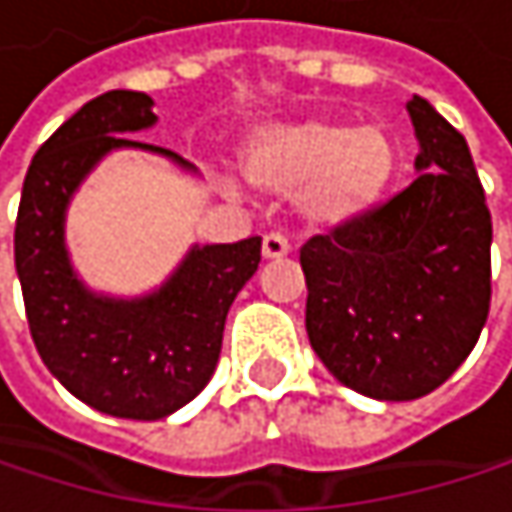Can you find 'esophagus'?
I'll list each match as a JSON object with an SVG mask.
<instances>
[{
    "instance_id": "esophagus-1",
    "label": "esophagus",
    "mask_w": 512,
    "mask_h": 512,
    "mask_svg": "<svg viewBox=\"0 0 512 512\" xmlns=\"http://www.w3.org/2000/svg\"><path fill=\"white\" fill-rule=\"evenodd\" d=\"M290 252V240L278 231L263 237V257H284Z\"/></svg>"
}]
</instances>
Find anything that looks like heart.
<instances>
[{
    "label": "heart",
    "mask_w": 512,
    "mask_h": 512,
    "mask_svg": "<svg viewBox=\"0 0 512 512\" xmlns=\"http://www.w3.org/2000/svg\"><path fill=\"white\" fill-rule=\"evenodd\" d=\"M400 151L388 130L344 121H299L260 130L249 151V180L263 192H302V213L317 228H350L388 195Z\"/></svg>",
    "instance_id": "obj_1"
}]
</instances>
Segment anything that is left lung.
<instances>
[{"instance_id": "left-lung-1", "label": "left lung", "mask_w": 512, "mask_h": 512, "mask_svg": "<svg viewBox=\"0 0 512 512\" xmlns=\"http://www.w3.org/2000/svg\"><path fill=\"white\" fill-rule=\"evenodd\" d=\"M409 115L421 171L350 228L299 249L305 329L329 373L373 400H418L474 350L492 299V216L460 130Z\"/></svg>"}]
</instances>
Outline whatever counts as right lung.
I'll return each instance as SVG.
<instances>
[{"instance_id": "right-lung-1", "label": "right lung", "mask_w": 512, "mask_h": 512, "mask_svg": "<svg viewBox=\"0 0 512 512\" xmlns=\"http://www.w3.org/2000/svg\"><path fill=\"white\" fill-rule=\"evenodd\" d=\"M142 91H106L70 115L32 159L14 228V263L32 341L50 373L97 412L156 421L204 391L222 353L225 317L257 272L260 237L192 249L171 281L145 299L88 293L64 252V207L112 148L168 154L124 133L156 121Z\"/></svg>"}]
</instances>
